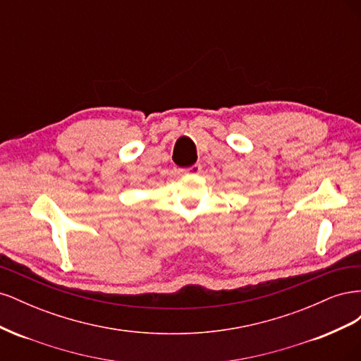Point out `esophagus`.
<instances>
[{
	"instance_id": "34e87169",
	"label": "esophagus",
	"mask_w": 361,
	"mask_h": 361,
	"mask_svg": "<svg viewBox=\"0 0 361 361\" xmlns=\"http://www.w3.org/2000/svg\"><path fill=\"white\" fill-rule=\"evenodd\" d=\"M200 170H202L200 164H194V166H191V167H188V169H180L179 171H180L182 174H199Z\"/></svg>"
}]
</instances>
